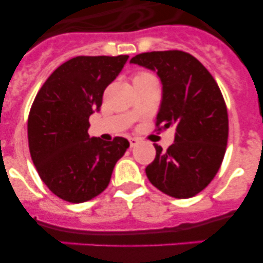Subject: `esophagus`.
Masks as SVG:
<instances>
[{
  "mask_svg": "<svg viewBox=\"0 0 263 263\" xmlns=\"http://www.w3.org/2000/svg\"><path fill=\"white\" fill-rule=\"evenodd\" d=\"M129 142H130V147H134V146H137L139 143V139L136 138V137H130Z\"/></svg>",
  "mask_w": 263,
  "mask_h": 263,
  "instance_id": "obj_1",
  "label": "esophagus"
}]
</instances>
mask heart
<instances>
[{"mask_svg":"<svg viewBox=\"0 0 263 263\" xmlns=\"http://www.w3.org/2000/svg\"><path fill=\"white\" fill-rule=\"evenodd\" d=\"M141 75H145V73H141Z\"/></svg>","mask_w":263,"mask_h":263,"instance_id":"1","label":"heart"}]
</instances>
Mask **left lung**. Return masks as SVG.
<instances>
[{
  "label": "left lung",
  "mask_w": 263,
  "mask_h": 263,
  "mask_svg": "<svg viewBox=\"0 0 263 263\" xmlns=\"http://www.w3.org/2000/svg\"><path fill=\"white\" fill-rule=\"evenodd\" d=\"M130 63L157 72L162 101L157 125L175 129L167 152L146 167L148 180L159 191L188 199L212 182L224 159L228 142V111L224 97L208 69L183 51H153Z\"/></svg>",
  "instance_id": "left-lung-1"
}]
</instances>
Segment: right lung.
<instances>
[{
    "label": "right lung",
    "instance_id": "obj_1",
    "mask_svg": "<svg viewBox=\"0 0 263 263\" xmlns=\"http://www.w3.org/2000/svg\"><path fill=\"white\" fill-rule=\"evenodd\" d=\"M120 57H76L42 85L27 121L29 148L39 176L52 194L84 203L108 187L129 141L90 138L89 116L100 110L105 88L127 62Z\"/></svg>",
    "mask_w": 263,
    "mask_h": 263
}]
</instances>
